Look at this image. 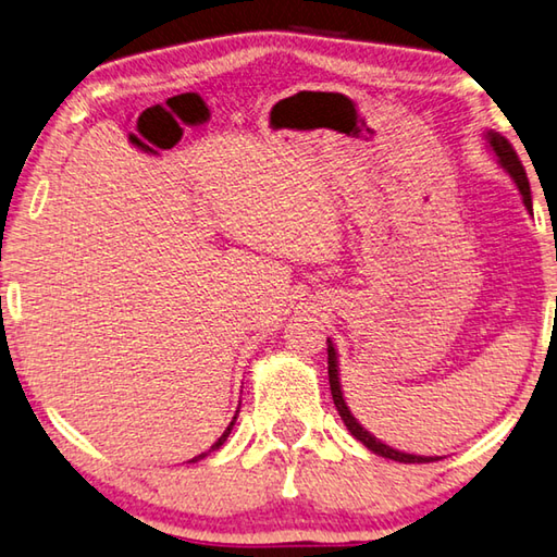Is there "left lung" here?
<instances>
[{"label":"left lung","instance_id":"1","mask_svg":"<svg viewBox=\"0 0 557 557\" xmlns=\"http://www.w3.org/2000/svg\"><path fill=\"white\" fill-rule=\"evenodd\" d=\"M487 140L494 153H497L502 168L507 170V173L513 177V182H517V187L521 191L523 197V205L525 209L531 211V187H529V177H525V170L521 165V160L517 156V150H513V146L509 144L507 138L494 134V131H490L487 134ZM329 382H331V394H333V404H336V409L341 413L343 423H346L348 431L356 436L362 446H368L372 453L382 455V458H389V460H397V462H433L438 458H423V455H409V453H401V450H394L389 446H384V443H380L375 436H372L370 431H366L360 426V423L356 421V417H352L346 399H343V392H341V380H338V360H336V348H333V343L329 341Z\"/></svg>","mask_w":557,"mask_h":557}]
</instances>
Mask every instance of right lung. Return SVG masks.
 Wrapping results in <instances>:
<instances>
[{
    "mask_svg": "<svg viewBox=\"0 0 557 557\" xmlns=\"http://www.w3.org/2000/svg\"><path fill=\"white\" fill-rule=\"evenodd\" d=\"M234 423H236V417H234V421H231V423H228V429H226L224 433H221V438H219V441L214 443V446H211V450H216L219 446H224V441L228 438V433H231V429H234ZM211 450H209V453H211ZM201 458H207V453H201V455H197V458H191L189 462H197V460H201Z\"/></svg>",
    "mask_w": 557,
    "mask_h": 557,
    "instance_id": "add662e5",
    "label": "right lung"
}]
</instances>
